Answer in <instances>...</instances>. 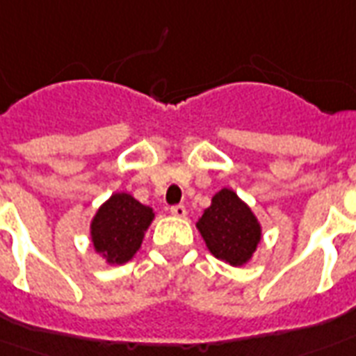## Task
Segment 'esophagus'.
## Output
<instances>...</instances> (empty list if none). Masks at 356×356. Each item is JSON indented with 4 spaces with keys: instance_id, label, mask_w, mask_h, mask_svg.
<instances>
[{
    "instance_id": "34e87169",
    "label": "esophagus",
    "mask_w": 356,
    "mask_h": 356,
    "mask_svg": "<svg viewBox=\"0 0 356 356\" xmlns=\"http://www.w3.org/2000/svg\"><path fill=\"white\" fill-rule=\"evenodd\" d=\"M170 213L175 217H186V206L184 204H175V206H170Z\"/></svg>"
}]
</instances>
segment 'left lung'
<instances>
[{"mask_svg":"<svg viewBox=\"0 0 356 356\" xmlns=\"http://www.w3.org/2000/svg\"><path fill=\"white\" fill-rule=\"evenodd\" d=\"M197 228L211 254L230 266L249 260L260 241V225L247 204L230 189H221L204 209Z\"/></svg>","mask_w":356,"mask_h":356,"instance_id":"8db88e82","label":"left lung"}]
</instances>
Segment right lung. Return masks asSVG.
<instances>
[{
  "label": "right lung",
  "instance_id": "1",
  "mask_svg": "<svg viewBox=\"0 0 356 356\" xmlns=\"http://www.w3.org/2000/svg\"><path fill=\"white\" fill-rule=\"evenodd\" d=\"M152 208L143 206L128 193H117L107 200L90 225L92 243L109 264H124L139 250L143 234L152 222Z\"/></svg>",
  "mask_w": 356,
  "mask_h": 356
}]
</instances>
